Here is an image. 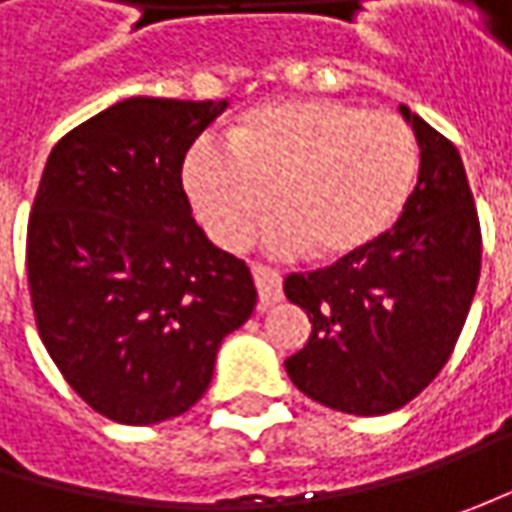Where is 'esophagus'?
<instances>
[{"instance_id":"obj_1","label":"esophagus","mask_w":512,"mask_h":512,"mask_svg":"<svg viewBox=\"0 0 512 512\" xmlns=\"http://www.w3.org/2000/svg\"><path fill=\"white\" fill-rule=\"evenodd\" d=\"M253 273V285L259 290V307H270L276 302H282L285 290H282V273L273 270L267 265H253L250 267Z\"/></svg>"}]
</instances>
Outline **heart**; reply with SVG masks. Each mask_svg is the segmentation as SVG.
<instances>
[{
    "instance_id": "heart-1",
    "label": "heart",
    "mask_w": 512,
    "mask_h": 512,
    "mask_svg": "<svg viewBox=\"0 0 512 512\" xmlns=\"http://www.w3.org/2000/svg\"><path fill=\"white\" fill-rule=\"evenodd\" d=\"M227 150L199 139L185 153L182 185L207 236L245 247L273 210L276 250L342 262L399 222L416 185L419 148L393 113L339 99H273L227 128Z\"/></svg>"
}]
</instances>
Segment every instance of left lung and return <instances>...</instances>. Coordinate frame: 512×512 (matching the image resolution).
I'll list each match as a JSON object with an SVG mask.
<instances>
[{"instance_id": "left-lung-1", "label": "left lung", "mask_w": 512, "mask_h": 512, "mask_svg": "<svg viewBox=\"0 0 512 512\" xmlns=\"http://www.w3.org/2000/svg\"><path fill=\"white\" fill-rule=\"evenodd\" d=\"M399 110L422 150L399 222L362 253L285 279L313 325L287 376L313 402L356 416L393 413L442 373L482 273V225L459 150Z\"/></svg>"}]
</instances>
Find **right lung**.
I'll list each match as a JSON object with an SVG mask.
<instances>
[{"mask_svg":"<svg viewBox=\"0 0 512 512\" xmlns=\"http://www.w3.org/2000/svg\"><path fill=\"white\" fill-rule=\"evenodd\" d=\"M227 102L133 96L50 150L28 222L39 336L65 382L119 424H159L205 396L256 287L190 216L182 162Z\"/></svg>","mask_w":512,"mask_h":512,"instance_id":"right-lung-1","label":"right lung"}]
</instances>
